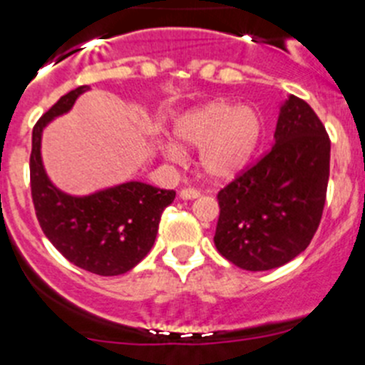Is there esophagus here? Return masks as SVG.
I'll return each mask as SVG.
<instances>
[{
	"mask_svg": "<svg viewBox=\"0 0 365 365\" xmlns=\"http://www.w3.org/2000/svg\"><path fill=\"white\" fill-rule=\"evenodd\" d=\"M200 190L194 189V187H187V189H182L180 197H182V200H194V197H200Z\"/></svg>",
	"mask_w": 365,
	"mask_h": 365,
	"instance_id": "esophagus-1",
	"label": "esophagus"
}]
</instances>
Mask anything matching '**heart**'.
I'll return each mask as SVG.
<instances>
[{
	"label": "heart",
	"mask_w": 365,
	"mask_h": 365,
	"mask_svg": "<svg viewBox=\"0 0 365 365\" xmlns=\"http://www.w3.org/2000/svg\"><path fill=\"white\" fill-rule=\"evenodd\" d=\"M260 132V118L253 108L222 101L187 112L175 125L183 144L203 148L201 168L215 180H228L246 168ZM165 153L171 160L182 158V150L173 143L165 144Z\"/></svg>",
	"instance_id": "heart-1"
}]
</instances>
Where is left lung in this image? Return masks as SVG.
<instances>
[{"mask_svg":"<svg viewBox=\"0 0 365 365\" xmlns=\"http://www.w3.org/2000/svg\"><path fill=\"white\" fill-rule=\"evenodd\" d=\"M274 139L217 192L215 247L246 271L280 267L305 251L327 201L330 137L312 107L289 98Z\"/></svg>","mask_w":365,"mask_h":365,"instance_id":"left-lung-1","label":"left lung"}]
</instances>
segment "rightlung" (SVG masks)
<instances>
[{"mask_svg":"<svg viewBox=\"0 0 365 365\" xmlns=\"http://www.w3.org/2000/svg\"><path fill=\"white\" fill-rule=\"evenodd\" d=\"M87 85L60 98L34 126L30 187L35 215L53 246L78 267L100 277H115L135 267L153 247L162 212L175 190L128 182L85 197L60 192L41 160L42 128L73 107Z\"/></svg>","mask_w":365,"mask_h":365,"instance_id":"1","label":"right lung"}]
</instances>
